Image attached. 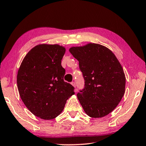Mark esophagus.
I'll list each match as a JSON object with an SVG mask.
<instances>
[{
    "label": "esophagus",
    "instance_id": "esophagus-1",
    "mask_svg": "<svg viewBox=\"0 0 146 146\" xmlns=\"http://www.w3.org/2000/svg\"><path fill=\"white\" fill-rule=\"evenodd\" d=\"M71 84H72L74 88H75V90H74V91L75 92H77V88H76V82H71Z\"/></svg>",
    "mask_w": 146,
    "mask_h": 146
}]
</instances>
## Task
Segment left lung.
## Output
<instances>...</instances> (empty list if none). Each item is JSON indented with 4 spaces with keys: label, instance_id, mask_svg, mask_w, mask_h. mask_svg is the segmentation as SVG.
I'll use <instances>...</instances> for the list:
<instances>
[{
    "label": "left lung",
    "instance_id": "obj_1",
    "mask_svg": "<svg viewBox=\"0 0 146 146\" xmlns=\"http://www.w3.org/2000/svg\"><path fill=\"white\" fill-rule=\"evenodd\" d=\"M79 61L84 87L77 94L86 114L102 118L117 106L125 93V76L111 50L96 43L69 49Z\"/></svg>",
    "mask_w": 146,
    "mask_h": 146
}]
</instances>
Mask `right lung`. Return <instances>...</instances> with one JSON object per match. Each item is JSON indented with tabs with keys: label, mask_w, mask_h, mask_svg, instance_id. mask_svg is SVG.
<instances>
[{
	"label": "right lung",
	"mask_w": 146,
	"mask_h": 146,
	"mask_svg": "<svg viewBox=\"0 0 146 146\" xmlns=\"http://www.w3.org/2000/svg\"><path fill=\"white\" fill-rule=\"evenodd\" d=\"M64 47L39 44L24 58L17 76L19 95L33 114L44 120L60 115L74 87L64 81L65 70L61 65Z\"/></svg>",
	"instance_id": "obj_1"
}]
</instances>
